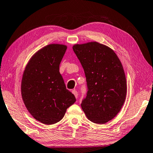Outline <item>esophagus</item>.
<instances>
[{"label": "esophagus", "mask_w": 153, "mask_h": 153, "mask_svg": "<svg viewBox=\"0 0 153 153\" xmlns=\"http://www.w3.org/2000/svg\"><path fill=\"white\" fill-rule=\"evenodd\" d=\"M72 93L74 94L75 97H76V98H77V96H78V93H77V92L76 91V90H73L72 91Z\"/></svg>", "instance_id": "esophagus-1"}]
</instances>
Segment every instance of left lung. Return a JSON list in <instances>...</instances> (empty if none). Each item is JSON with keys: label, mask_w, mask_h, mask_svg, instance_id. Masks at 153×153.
<instances>
[{"label": "left lung", "mask_w": 153, "mask_h": 153, "mask_svg": "<svg viewBox=\"0 0 153 153\" xmlns=\"http://www.w3.org/2000/svg\"><path fill=\"white\" fill-rule=\"evenodd\" d=\"M86 77L88 93L81 107L88 119L105 124L120 111L127 95L123 65L111 48L97 42L73 46Z\"/></svg>", "instance_id": "obj_1"}]
</instances>
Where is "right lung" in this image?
Wrapping results in <instances>:
<instances>
[{"instance_id":"obj_1","label":"right lung","mask_w":153,"mask_h":153,"mask_svg":"<svg viewBox=\"0 0 153 153\" xmlns=\"http://www.w3.org/2000/svg\"><path fill=\"white\" fill-rule=\"evenodd\" d=\"M67 48L59 43L42 48L32 56L23 73L21 94L24 103L33 117L43 124L59 122L76 101L59 72Z\"/></svg>"}]
</instances>
